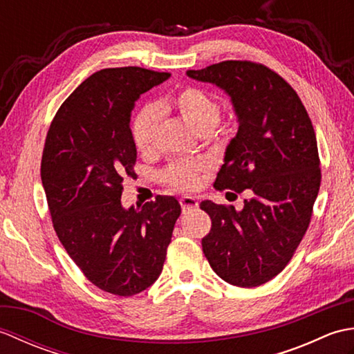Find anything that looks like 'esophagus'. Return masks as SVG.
<instances>
[{"label":"esophagus","instance_id":"1","mask_svg":"<svg viewBox=\"0 0 354 354\" xmlns=\"http://www.w3.org/2000/svg\"><path fill=\"white\" fill-rule=\"evenodd\" d=\"M179 202H181L183 213H190V212H193V209H196L199 205L198 199L193 196H183L181 199H179Z\"/></svg>","mask_w":354,"mask_h":354}]
</instances>
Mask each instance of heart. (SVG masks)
Instances as JSON below:
<instances>
[{
    "label": "heart",
    "mask_w": 354,
    "mask_h": 354,
    "mask_svg": "<svg viewBox=\"0 0 354 354\" xmlns=\"http://www.w3.org/2000/svg\"><path fill=\"white\" fill-rule=\"evenodd\" d=\"M176 111L184 122L194 132L207 135L213 132L217 122L221 120V103L213 94L196 86L185 88L184 91L173 97L169 102H160L155 106L141 108L132 120L131 132L133 145L141 153L152 150L155 142V132L158 124V111ZM205 169L204 161H176L171 162L164 171V179L178 189H194L198 185V173Z\"/></svg>",
    "instance_id": "obj_1"
}]
</instances>
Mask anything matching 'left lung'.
<instances>
[{
  "label": "left lung",
  "mask_w": 354,
  "mask_h": 354,
  "mask_svg": "<svg viewBox=\"0 0 354 354\" xmlns=\"http://www.w3.org/2000/svg\"><path fill=\"white\" fill-rule=\"evenodd\" d=\"M187 76L221 88L237 117L214 187L252 193L242 209L201 202L212 217L202 251L222 280L255 288L281 272L309 227L321 184L313 126L292 86L263 65L227 61Z\"/></svg>",
  "instance_id": "left-lung-1"
}]
</instances>
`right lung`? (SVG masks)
Masks as SVG:
<instances>
[{"label": "right lung", "instance_id": "1", "mask_svg": "<svg viewBox=\"0 0 354 354\" xmlns=\"http://www.w3.org/2000/svg\"><path fill=\"white\" fill-rule=\"evenodd\" d=\"M169 77L140 66L94 73L62 103L45 140L41 179L56 234L89 281L120 297L156 281L181 214L173 196L122 205L137 161L135 102Z\"/></svg>", "mask_w": 354, "mask_h": 354}]
</instances>
